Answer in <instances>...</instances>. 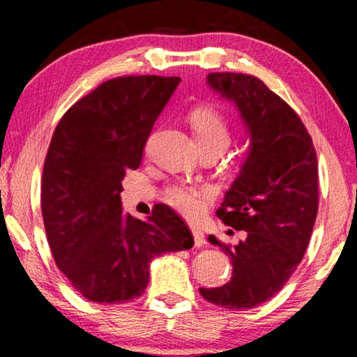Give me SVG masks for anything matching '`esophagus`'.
<instances>
[{
    "instance_id": "esophagus-1",
    "label": "esophagus",
    "mask_w": 357,
    "mask_h": 357,
    "mask_svg": "<svg viewBox=\"0 0 357 357\" xmlns=\"http://www.w3.org/2000/svg\"><path fill=\"white\" fill-rule=\"evenodd\" d=\"M192 234H193V238H195V245L197 247H202L204 243V234L199 227L197 226H192Z\"/></svg>"
}]
</instances>
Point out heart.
I'll return each instance as SVG.
<instances>
[{
	"instance_id": "obj_1",
	"label": "heart",
	"mask_w": 357,
	"mask_h": 357,
	"mask_svg": "<svg viewBox=\"0 0 357 357\" xmlns=\"http://www.w3.org/2000/svg\"><path fill=\"white\" fill-rule=\"evenodd\" d=\"M195 138L199 146L204 144H222L231 141L229 126L224 116L213 107H198L190 114ZM208 193L206 187H193V185H174L167 190V202L185 216H195L202 209L203 197Z\"/></svg>"
}]
</instances>
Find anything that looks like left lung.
I'll list each match as a JSON object with an SVG mask.
<instances>
[{
    "label": "left lung",
    "mask_w": 357,
    "mask_h": 357,
    "mask_svg": "<svg viewBox=\"0 0 357 357\" xmlns=\"http://www.w3.org/2000/svg\"><path fill=\"white\" fill-rule=\"evenodd\" d=\"M206 82L236 105L247 131V158L216 211L245 237L236 245L208 237L232 260V278L199 294L226 309H253L282 289L309 245L319 209L317 154L296 112L258 77L209 73Z\"/></svg>",
    "instance_id": "obj_1"
}]
</instances>
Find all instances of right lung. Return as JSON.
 <instances>
[{"instance_id":"obj_1","label":"right lung","mask_w":357,"mask_h":357,"mask_svg":"<svg viewBox=\"0 0 357 357\" xmlns=\"http://www.w3.org/2000/svg\"><path fill=\"white\" fill-rule=\"evenodd\" d=\"M177 76H123L102 82L63 115L42 175V216L56 266L97 304L143 294L149 263L193 247L183 219L158 204L143 221L121 208V180L136 170Z\"/></svg>"}]
</instances>
